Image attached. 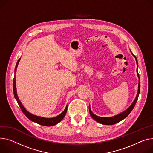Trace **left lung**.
<instances>
[{
  "label": "left lung",
  "instance_id": "obj_1",
  "mask_svg": "<svg viewBox=\"0 0 153 153\" xmlns=\"http://www.w3.org/2000/svg\"><path fill=\"white\" fill-rule=\"evenodd\" d=\"M131 54L133 55V56L135 58V59H136V62H137V65L138 66V61H137V59L136 58V56L131 53ZM137 75H138V77L139 78V82H138V92H137V97L135 99V100L134 101V102L132 103V104L130 105V106L127 109H126V111H124V112H123V113H121L117 115H116L113 117H99V116H96L95 114H94L92 112H91V109H90V106L89 105V112H90V116H91V117H92L95 120H96L97 122H98V123L101 124H104V125H113V124H115L117 123H119V122L121 121L122 120H123L124 119H125L130 113L131 111L133 110L137 101V100H138V96H139V94H140V76H139V74L138 73V71H137Z\"/></svg>",
  "mask_w": 153,
  "mask_h": 153
}]
</instances>
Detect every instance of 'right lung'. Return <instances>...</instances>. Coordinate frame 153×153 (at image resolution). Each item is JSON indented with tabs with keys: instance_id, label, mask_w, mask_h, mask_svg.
I'll use <instances>...</instances> for the list:
<instances>
[{
	"instance_id": "add662e5",
	"label": "right lung",
	"mask_w": 153,
	"mask_h": 153,
	"mask_svg": "<svg viewBox=\"0 0 153 153\" xmlns=\"http://www.w3.org/2000/svg\"><path fill=\"white\" fill-rule=\"evenodd\" d=\"M19 58L18 62L16 63L15 68V74H16V69L18 65V63L20 61ZM16 76L15 75L14 78H13V94H14V96L15 98L16 99V100L17 101V103H18V105L19 106L20 108H21L22 111H23V113H24V114L31 121L34 122L36 123H37L40 125L42 126H55L56 124H57L58 123H59V122L62 120L64 117L65 116L66 112H67V109H68V105H66V107L65 108V109L63 111V113H61L59 115L55 117H52V118H45L44 117H40V116H35L33 115L32 114H30V113L24 108V106H23L22 103L21 101H20L18 95H17V91H16Z\"/></svg>"
}]
</instances>
